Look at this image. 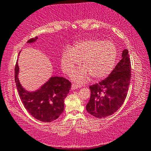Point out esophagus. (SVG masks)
I'll return each mask as SVG.
<instances>
[{
	"label": "esophagus",
	"instance_id": "esophagus-1",
	"mask_svg": "<svg viewBox=\"0 0 151 151\" xmlns=\"http://www.w3.org/2000/svg\"><path fill=\"white\" fill-rule=\"evenodd\" d=\"M77 88H78V86H77V85H76V84H72V86H71V89L76 90Z\"/></svg>",
	"mask_w": 151,
	"mask_h": 151
}]
</instances>
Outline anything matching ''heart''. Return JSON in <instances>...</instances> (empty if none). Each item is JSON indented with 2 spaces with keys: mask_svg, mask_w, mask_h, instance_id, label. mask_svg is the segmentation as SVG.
<instances>
[{
  "mask_svg": "<svg viewBox=\"0 0 151 151\" xmlns=\"http://www.w3.org/2000/svg\"><path fill=\"white\" fill-rule=\"evenodd\" d=\"M117 49L112 42L100 39H87L76 43L72 48L66 47L60 57L62 70L70 74L81 61L83 67L76 70L73 80L83 83L89 78L101 79L107 76L116 63Z\"/></svg>",
  "mask_w": 151,
  "mask_h": 151,
  "instance_id": "heart-1",
  "label": "heart"
}]
</instances>
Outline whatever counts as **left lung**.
Masks as SVG:
<instances>
[{"label":"left lung","instance_id":"obj_1","mask_svg":"<svg viewBox=\"0 0 151 151\" xmlns=\"http://www.w3.org/2000/svg\"><path fill=\"white\" fill-rule=\"evenodd\" d=\"M128 50L124 49L122 59L108 77L90 86L91 98L86 105L90 114L98 118L113 114L124 103L131 77Z\"/></svg>","mask_w":151,"mask_h":151}]
</instances>
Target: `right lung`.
<instances>
[{"label":"right lung","mask_w":151,"mask_h":151,"mask_svg":"<svg viewBox=\"0 0 151 151\" xmlns=\"http://www.w3.org/2000/svg\"><path fill=\"white\" fill-rule=\"evenodd\" d=\"M38 37L31 38L27 43H34ZM18 60L15 67V81L22 103L25 109L35 119L42 122L56 120L64 110V99L71 88V83L63 77H51L40 88L35 91H26L18 80Z\"/></svg>","instance_id":"obj_1"}]
</instances>
